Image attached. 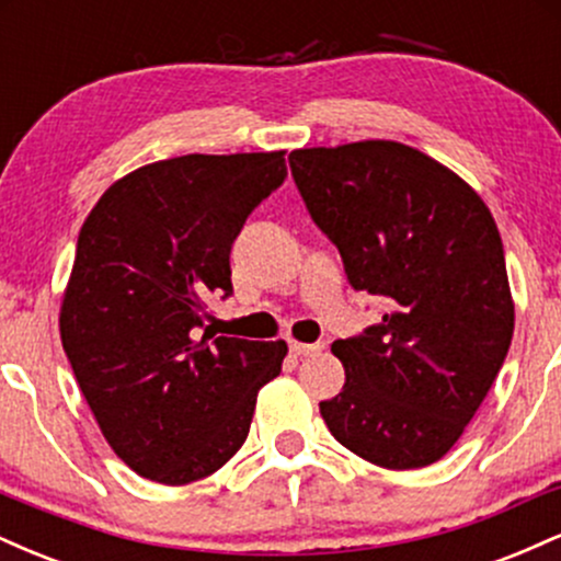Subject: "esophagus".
I'll use <instances>...</instances> for the list:
<instances>
[{
    "label": "esophagus",
    "mask_w": 561,
    "mask_h": 561,
    "mask_svg": "<svg viewBox=\"0 0 561 561\" xmlns=\"http://www.w3.org/2000/svg\"><path fill=\"white\" fill-rule=\"evenodd\" d=\"M324 347H327L324 343H295V340H293V343H289V351H293L298 358H302V356H317V353L324 351Z\"/></svg>",
    "instance_id": "esophagus-1"
}]
</instances>
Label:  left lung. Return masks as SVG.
Returning a JSON list of instances; mask_svg holds the SVG:
<instances>
[{"label": "left lung", "instance_id": "left-lung-1", "mask_svg": "<svg viewBox=\"0 0 561 561\" xmlns=\"http://www.w3.org/2000/svg\"><path fill=\"white\" fill-rule=\"evenodd\" d=\"M289 169L353 289L388 298L364 334L337 340L345 385L321 416L385 469L435 465L504 366L514 332L504 244L465 179L388 139L293 150Z\"/></svg>", "mask_w": 561, "mask_h": 561}]
</instances>
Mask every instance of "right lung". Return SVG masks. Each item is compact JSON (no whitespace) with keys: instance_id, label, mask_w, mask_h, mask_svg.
<instances>
[{"instance_id":"add662e5","label":"right lung","mask_w":561,"mask_h":561,"mask_svg":"<svg viewBox=\"0 0 561 561\" xmlns=\"http://www.w3.org/2000/svg\"><path fill=\"white\" fill-rule=\"evenodd\" d=\"M285 150L182 156L111 184L83 221L60 337L102 435L163 485L214 474L250 433L285 340L214 337L210 295H231L229 253L285 182Z\"/></svg>"}]
</instances>
